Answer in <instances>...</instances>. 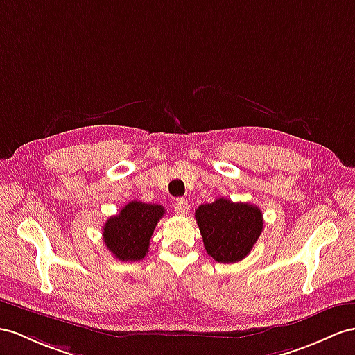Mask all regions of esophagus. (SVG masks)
<instances>
[{
    "mask_svg": "<svg viewBox=\"0 0 355 355\" xmlns=\"http://www.w3.org/2000/svg\"><path fill=\"white\" fill-rule=\"evenodd\" d=\"M175 211H176L178 215L188 214V202L185 200V198H179L176 205H175Z\"/></svg>",
    "mask_w": 355,
    "mask_h": 355,
    "instance_id": "1",
    "label": "esophagus"
}]
</instances>
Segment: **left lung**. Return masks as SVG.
Here are the masks:
<instances>
[{"label":"left lung","mask_w":355,"mask_h":355,"mask_svg":"<svg viewBox=\"0 0 355 355\" xmlns=\"http://www.w3.org/2000/svg\"><path fill=\"white\" fill-rule=\"evenodd\" d=\"M206 253L220 263H235L252 252L263 227L257 206L220 197L196 211Z\"/></svg>","instance_id":"8db88e82"}]
</instances>
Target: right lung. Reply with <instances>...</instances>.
Returning <instances> with one entry per match:
<instances>
[{
  "mask_svg": "<svg viewBox=\"0 0 355 355\" xmlns=\"http://www.w3.org/2000/svg\"><path fill=\"white\" fill-rule=\"evenodd\" d=\"M164 212L161 205L129 202L103 224V243L119 261H141L149 252L152 233Z\"/></svg>",
  "mask_w": 355,
  "mask_h": 355,
  "instance_id": "1",
  "label": "right lung"
}]
</instances>
